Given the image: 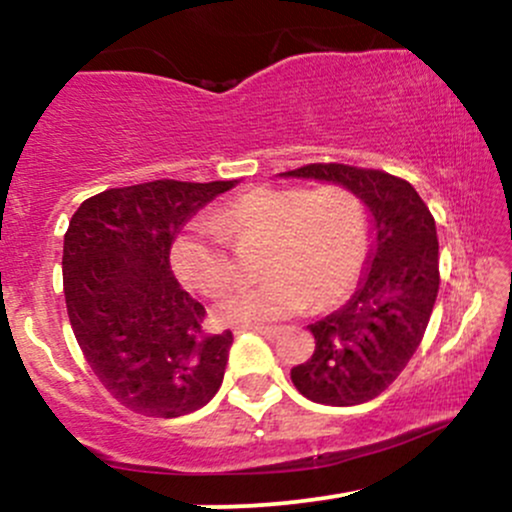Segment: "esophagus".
<instances>
[{
    "instance_id": "esophagus-1",
    "label": "esophagus",
    "mask_w": 512,
    "mask_h": 512,
    "mask_svg": "<svg viewBox=\"0 0 512 512\" xmlns=\"http://www.w3.org/2000/svg\"><path fill=\"white\" fill-rule=\"evenodd\" d=\"M257 332V334H264V337H276V334L281 332V327H274V325H238L236 332Z\"/></svg>"
}]
</instances>
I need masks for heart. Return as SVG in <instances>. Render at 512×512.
Masks as SVG:
<instances>
[{"instance_id":"1","label":"heart","mask_w":512,"mask_h":512,"mask_svg":"<svg viewBox=\"0 0 512 512\" xmlns=\"http://www.w3.org/2000/svg\"><path fill=\"white\" fill-rule=\"evenodd\" d=\"M267 238L260 284H240L216 305L231 325H260L317 305L342 301L358 284L370 248L366 204L346 187L308 192L255 187L211 221H195L175 238L173 267L187 286L219 296L233 281L226 240Z\"/></svg>"}]
</instances>
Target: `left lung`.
<instances>
[{"label":"left lung","mask_w":512,"mask_h":512,"mask_svg":"<svg viewBox=\"0 0 512 512\" xmlns=\"http://www.w3.org/2000/svg\"><path fill=\"white\" fill-rule=\"evenodd\" d=\"M284 178L346 187L370 211V250L363 279L344 308L310 332L315 351L291 368L296 390L310 402L354 407L397 380L419 349L438 296L436 221L407 180L344 163H310Z\"/></svg>","instance_id":"1"}]
</instances>
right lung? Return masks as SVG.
Wrapping results in <instances>:
<instances>
[{
    "label": "right lung",
    "mask_w": 512,
    "mask_h": 512,
    "mask_svg": "<svg viewBox=\"0 0 512 512\" xmlns=\"http://www.w3.org/2000/svg\"><path fill=\"white\" fill-rule=\"evenodd\" d=\"M238 180H154L86 199L64 233V301L88 366L122 407L175 419L209 404L231 332H204V305L170 269L180 228Z\"/></svg>",
    "instance_id": "obj_1"
}]
</instances>
